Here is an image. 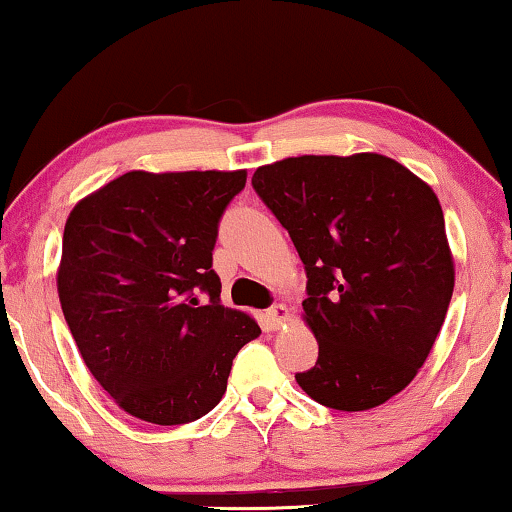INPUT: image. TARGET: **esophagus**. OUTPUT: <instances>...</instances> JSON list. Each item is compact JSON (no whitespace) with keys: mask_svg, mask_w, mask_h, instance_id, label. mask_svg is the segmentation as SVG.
Wrapping results in <instances>:
<instances>
[{"mask_svg":"<svg viewBox=\"0 0 512 512\" xmlns=\"http://www.w3.org/2000/svg\"><path fill=\"white\" fill-rule=\"evenodd\" d=\"M266 322H269V329H271V331H276V329H280L282 324L289 322V310H287V305H282V303L271 305V308L266 310Z\"/></svg>","mask_w":512,"mask_h":512,"instance_id":"obj_1","label":"esophagus"}]
</instances>
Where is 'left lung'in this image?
I'll list each match as a JSON object with an SVG mask.
<instances>
[{"mask_svg":"<svg viewBox=\"0 0 512 512\" xmlns=\"http://www.w3.org/2000/svg\"><path fill=\"white\" fill-rule=\"evenodd\" d=\"M253 188L305 266L312 400L365 411L398 395L446 319L455 269L434 190L379 154L299 156L257 167Z\"/></svg>","mask_w":512,"mask_h":512,"instance_id":"obj_1","label":"left lung"}]
</instances>
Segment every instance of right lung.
Here are the masks:
<instances>
[{
    "label": "right lung",
    "instance_id": "1",
    "mask_svg": "<svg viewBox=\"0 0 512 512\" xmlns=\"http://www.w3.org/2000/svg\"><path fill=\"white\" fill-rule=\"evenodd\" d=\"M243 186L246 170H135L66 220L57 273L66 324L91 375L140 421L209 414L234 356L262 333L220 303L211 269L218 223Z\"/></svg>",
    "mask_w": 512,
    "mask_h": 512
}]
</instances>
